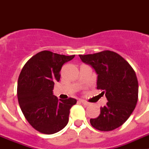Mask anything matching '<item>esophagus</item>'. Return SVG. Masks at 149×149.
I'll return each instance as SVG.
<instances>
[{
  "label": "esophagus",
  "instance_id": "esophagus-1",
  "mask_svg": "<svg viewBox=\"0 0 149 149\" xmlns=\"http://www.w3.org/2000/svg\"><path fill=\"white\" fill-rule=\"evenodd\" d=\"M81 101V102L83 104L85 105V106H88V105H89V102H87V101H84V100H81V101Z\"/></svg>",
  "mask_w": 149,
  "mask_h": 149
}]
</instances>
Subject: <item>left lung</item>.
Returning <instances> with one entry per match:
<instances>
[{"mask_svg": "<svg viewBox=\"0 0 149 149\" xmlns=\"http://www.w3.org/2000/svg\"><path fill=\"white\" fill-rule=\"evenodd\" d=\"M84 63L98 74L97 89L103 90L107 103L101 113L91 119V125L101 131H113L127 121L136 107L138 81L131 65L116 52L103 51L93 54L79 55Z\"/></svg>", "mask_w": 149, "mask_h": 149, "instance_id": "8db88e82", "label": "left lung"}]
</instances>
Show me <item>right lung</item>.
I'll use <instances>...</instances> for the list:
<instances>
[{"label": "right lung", "mask_w": 149, "mask_h": 149, "mask_svg": "<svg viewBox=\"0 0 149 149\" xmlns=\"http://www.w3.org/2000/svg\"><path fill=\"white\" fill-rule=\"evenodd\" d=\"M74 57L42 51L25 63L19 74L17 95L21 110L30 125L42 134H55L68 124L70 109L77 101L58 100L53 89L60 81L63 65Z\"/></svg>", "instance_id": "add662e5"}]
</instances>
